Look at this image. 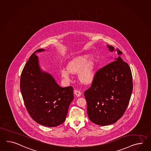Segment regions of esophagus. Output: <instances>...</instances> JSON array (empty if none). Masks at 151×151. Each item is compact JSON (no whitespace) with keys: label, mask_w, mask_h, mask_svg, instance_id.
<instances>
[{"label":"esophagus","mask_w":151,"mask_h":151,"mask_svg":"<svg viewBox=\"0 0 151 151\" xmlns=\"http://www.w3.org/2000/svg\"><path fill=\"white\" fill-rule=\"evenodd\" d=\"M74 93L75 94V95H76L77 97H79L81 96V93L80 91L78 90H75L74 91Z\"/></svg>","instance_id":"obj_1"}]
</instances>
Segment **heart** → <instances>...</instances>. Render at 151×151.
I'll list each match as a JSON object with an SVG mask.
<instances>
[{
  "label": "heart",
  "instance_id": "heart-1",
  "mask_svg": "<svg viewBox=\"0 0 151 151\" xmlns=\"http://www.w3.org/2000/svg\"><path fill=\"white\" fill-rule=\"evenodd\" d=\"M90 55H79L71 59L66 65V68H62L60 72L67 81L70 79V73H76L80 81L88 84L93 81L96 73V61Z\"/></svg>",
  "mask_w": 151,
  "mask_h": 151
}]
</instances>
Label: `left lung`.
<instances>
[{"label":"left lung","mask_w":151,"mask_h":151,"mask_svg":"<svg viewBox=\"0 0 151 151\" xmlns=\"http://www.w3.org/2000/svg\"><path fill=\"white\" fill-rule=\"evenodd\" d=\"M106 47L110 52L116 51L118 56L97 72L91 87L84 92L90 120L102 126L114 124L123 116L133 88L131 70L121 58L122 52Z\"/></svg>","instance_id":"8db88e82"}]
</instances>
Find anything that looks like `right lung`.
Returning a JSON list of instances; mask_svg holds the SVG:
<instances>
[{"label": "right lung", "mask_w": 151, "mask_h": 151, "mask_svg": "<svg viewBox=\"0 0 151 151\" xmlns=\"http://www.w3.org/2000/svg\"><path fill=\"white\" fill-rule=\"evenodd\" d=\"M31 55L23 68L20 79V89L27 111L37 123L48 127L62 124L74 99L72 86L62 88L51 74L40 66L36 53Z\"/></svg>", "instance_id": "right-lung-1"}]
</instances>
